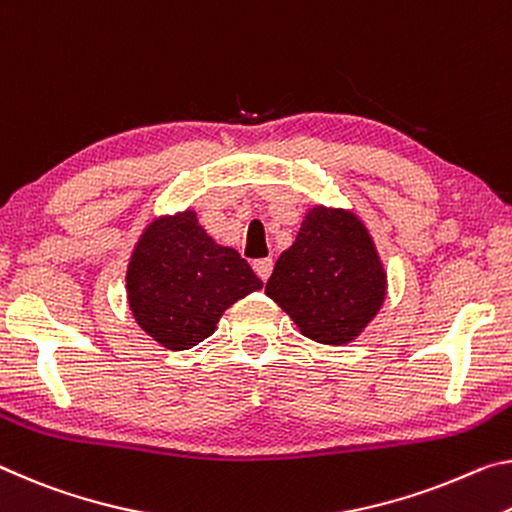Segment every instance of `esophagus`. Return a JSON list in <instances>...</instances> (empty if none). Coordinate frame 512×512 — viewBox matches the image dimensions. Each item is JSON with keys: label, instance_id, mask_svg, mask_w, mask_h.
<instances>
[{"label": "esophagus", "instance_id": "obj_1", "mask_svg": "<svg viewBox=\"0 0 512 512\" xmlns=\"http://www.w3.org/2000/svg\"><path fill=\"white\" fill-rule=\"evenodd\" d=\"M253 269L259 275V280H269L271 273H273V259L271 257H264V259H255L253 262Z\"/></svg>", "mask_w": 512, "mask_h": 512}]
</instances>
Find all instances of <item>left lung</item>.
<instances>
[{"mask_svg":"<svg viewBox=\"0 0 512 512\" xmlns=\"http://www.w3.org/2000/svg\"><path fill=\"white\" fill-rule=\"evenodd\" d=\"M266 296L307 339L355 342L387 296V271L362 218L342 207L307 209L296 241L275 262Z\"/></svg>","mask_w":512,"mask_h":512,"instance_id":"obj_1","label":"left lung"}]
</instances>
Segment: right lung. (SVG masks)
<instances>
[{
  "instance_id": "add662e5",
  "label": "right lung",
  "mask_w": 512,
  "mask_h": 512,
  "mask_svg": "<svg viewBox=\"0 0 512 512\" xmlns=\"http://www.w3.org/2000/svg\"><path fill=\"white\" fill-rule=\"evenodd\" d=\"M262 287L246 259L209 237L193 209L154 216L125 273L134 321L168 351L212 337L227 307Z\"/></svg>"
}]
</instances>
